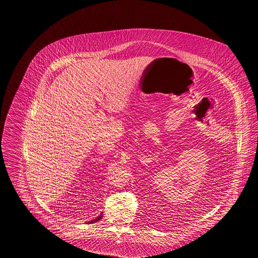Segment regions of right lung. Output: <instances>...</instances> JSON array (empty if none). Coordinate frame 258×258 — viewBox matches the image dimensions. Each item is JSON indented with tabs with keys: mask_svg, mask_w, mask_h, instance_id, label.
Returning <instances> with one entry per match:
<instances>
[{
	"mask_svg": "<svg viewBox=\"0 0 258 258\" xmlns=\"http://www.w3.org/2000/svg\"><path fill=\"white\" fill-rule=\"evenodd\" d=\"M103 213V212H102ZM102 213H100L95 219H92V220H90V221H88V223L90 224V223H94V222H97V221H99L100 219H102Z\"/></svg>",
	"mask_w": 258,
	"mask_h": 258,
	"instance_id": "right-lung-1",
	"label": "right lung"
}]
</instances>
